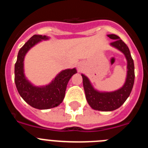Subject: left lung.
I'll list each match as a JSON object with an SVG mask.
<instances>
[{
	"label": "left lung",
	"instance_id": "1",
	"mask_svg": "<svg viewBox=\"0 0 148 148\" xmlns=\"http://www.w3.org/2000/svg\"><path fill=\"white\" fill-rule=\"evenodd\" d=\"M108 36L114 40L113 42L110 43L111 47L116 48L125 55L127 60V75L122 87L114 91L105 92L94 88L90 79L85 75L82 74L87 102L92 109L99 111H113L120 108L129 97L135 79L134 63L128 47L118 35L110 34L108 35Z\"/></svg>",
	"mask_w": 148,
	"mask_h": 148
}]
</instances>
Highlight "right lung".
Returning a JSON list of instances; mask_svg holds the SVG:
<instances>
[{
	"mask_svg": "<svg viewBox=\"0 0 148 148\" xmlns=\"http://www.w3.org/2000/svg\"><path fill=\"white\" fill-rule=\"evenodd\" d=\"M46 35H35L22 47L18 52L15 64V82L18 93L26 102L32 108L47 110L56 108L64 100L67 84L74 74L75 68L60 72L49 84L35 86L31 83L24 73V58L28 51L42 40H49Z\"/></svg>",
	"mask_w": 148,
	"mask_h": 148,
	"instance_id": "obj_1",
	"label": "right lung"
}]
</instances>
